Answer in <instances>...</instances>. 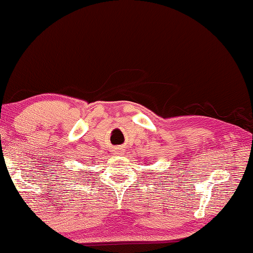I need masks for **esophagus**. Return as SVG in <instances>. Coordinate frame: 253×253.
<instances>
[{"label":"esophagus","mask_w":253,"mask_h":253,"mask_svg":"<svg viewBox=\"0 0 253 253\" xmlns=\"http://www.w3.org/2000/svg\"><path fill=\"white\" fill-rule=\"evenodd\" d=\"M114 153L116 154V155H123L124 151L121 147H116V148H114Z\"/></svg>","instance_id":"1"}]
</instances>
